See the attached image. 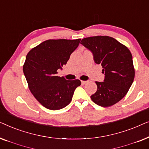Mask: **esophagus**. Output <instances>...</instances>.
I'll return each mask as SVG.
<instances>
[{
    "label": "esophagus",
    "instance_id": "esophagus-1",
    "mask_svg": "<svg viewBox=\"0 0 149 149\" xmlns=\"http://www.w3.org/2000/svg\"><path fill=\"white\" fill-rule=\"evenodd\" d=\"M87 83V81H81V83H82L83 85L86 84Z\"/></svg>",
    "mask_w": 149,
    "mask_h": 149
}]
</instances>
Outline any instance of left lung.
I'll list each match as a JSON object with an SVG mask.
<instances>
[{
  "label": "left lung",
  "instance_id": "1",
  "mask_svg": "<svg viewBox=\"0 0 149 149\" xmlns=\"http://www.w3.org/2000/svg\"><path fill=\"white\" fill-rule=\"evenodd\" d=\"M81 43L91 52L95 63L102 65L105 75L103 82L95 81L97 89L91 99L100 107L115 104L126 95L134 81L135 70L131 52L108 36L85 38Z\"/></svg>",
  "mask_w": 149,
  "mask_h": 149
}]
</instances>
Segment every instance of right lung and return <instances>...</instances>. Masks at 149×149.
<instances>
[{
	"label": "right lung",
	"mask_w": 149,
	"mask_h": 149,
	"mask_svg": "<svg viewBox=\"0 0 149 149\" xmlns=\"http://www.w3.org/2000/svg\"><path fill=\"white\" fill-rule=\"evenodd\" d=\"M76 40L50 39L28 52L23 66L28 87L34 97L47 109L60 110L72 100L75 89L81 84L75 79L68 81L57 76L79 46Z\"/></svg>",
	"instance_id": "add662e5"
}]
</instances>
